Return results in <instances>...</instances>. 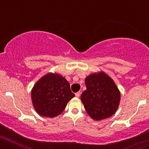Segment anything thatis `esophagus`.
I'll list each match as a JSON object with an SVG mask.
<instances>
[{
	"label": "esophagus",
	"instance_id": "obj_1",
	"mask_svg": "<svg viewBox=\"0 0 149 149\" xmlns=\"http://www.w3.org/2000/svg\"><path fill=\"white\" fill-rule=\"evenodd\" d=\"M80 94H81L80 92H77V93H76V94H75V95H76V97H80Z\"/></svg>",
	"mask_w": 149,
	"mask_h": 149
}]
</instances>
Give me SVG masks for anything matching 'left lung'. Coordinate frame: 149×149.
Instances as JSON below:
<instances>
[{
    "label": "left lung",
    "mask_w": 149,
    "mask_h": 149,
    "mask_svg": "<svg viewBox=\"0 0 149 149\" xmlns=\"http://www.w3.org/2000/svg\"><path fill=\"white\" fill-rule=\"evenodd\" d=\"M85 84L81 100L90 118L99 121L112 116L120 102V91L113 79L101 70L86 76Z\"/></svg>",
    "instance_id": "left-lung-1"
}]
</instances>
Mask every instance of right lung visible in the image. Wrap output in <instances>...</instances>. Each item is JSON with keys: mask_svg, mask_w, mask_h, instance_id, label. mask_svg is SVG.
Instances as JSON below:
<instances>
[{"mask_svg": "<svg viewBox=\"0 0 149 149\" xmlns=\"http://www.w3.org/2000/svg\"><path fill=\"white\" fill-rule=\"evenodd\" d=\"M74 97L69 82L58 73H46L34 84L31 91V102L36 112L50 118L61 115Z\"/></svg>", "mask_w": 149, "mask_h": 149, "instance_id": "add662e5", "label": "right lung"}]
</instances>
